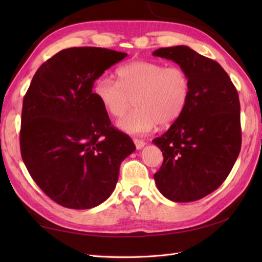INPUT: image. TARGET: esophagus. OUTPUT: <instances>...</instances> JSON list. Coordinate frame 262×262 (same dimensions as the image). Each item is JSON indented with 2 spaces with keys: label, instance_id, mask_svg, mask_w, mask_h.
Returning a JSON list of instances; mask_svg holds the SVG:
<instances>
[{
  "label": "esophagus",
  "instance_id": "1",
  "mask_svg": "<svg viewBox=\"0 0 262 262\" xmlns=\"http://www.w3.org/2000/svg\"><path fill=\"white\" fill-rule=\"evenodd\" d=\"M134 143H135V146H136V148L137 149H141V148H143L144 146H145V142L144 141H142V140H138V138H135L134 140Z\"/></svg>",
  "mask_w": 262,
  "mask_h": 262
}]
</instances>
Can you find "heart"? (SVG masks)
Wrapping results in <instances>:
<instances>
[{
    "label": "heart",
    "instance_id": "1",
    "mask_svg": "<svg viewBox=\"0 0 262 262\" xmlns=\"http://www.w3.org/2000/svg\"><path fill=\"white\" fill-rule=\"evenodd\" d=\"M118 81L101 76L94 82L93 96L115 118L136 109L117 122L119 129L133 135L168 127L179 118L190 96L191 84L180 66L137 59L117 70Z\"/></svg>",
    "mask_w": 262,
    "mask_h": 262
}]
</instances>
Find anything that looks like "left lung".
<instances>
[{
	"label": "left lung",
	"mask_w": 262,
	"mask_h": 262,
	"mask_svg": "<svg viewBox=\"0 0 262 262\" xmlns=\"http://www.w3.org/2000/svg\"><path fill=\"white\" fill-rule=\"evenodd\" d=\"M153 55L173 60L191 84L181 116L153 140L164 158L154 180L172 202H194L224 182L240 153L238 94L219 63L188 46L160 48Z\"/></svg>",
	"instance_id": "left-lung-1"
}]
</instances>
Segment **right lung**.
<instances>
[{
  "label": "right lung",
  "instance_id": "1",
  "mask_svg": "<svg viewBox=\"0 0 262 262\" xmlns=\"http://www.w3.org/2000/svg\"><path fill=\"white\" fill-rule=\"evenodd\" d=\"M126 56L99 47L63 49L38 69L24 98L22 160L38 187L64 207L89 209L108 199L120 163L135 151L92 92L94 81Z\"/></svg>",
  "mask_w": 262,
  "mask_h": 262
}]
</instances>
